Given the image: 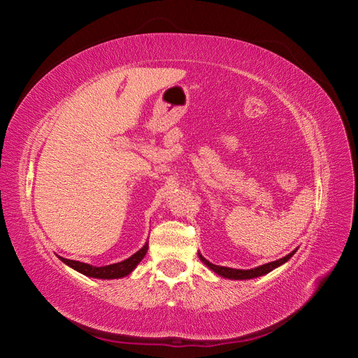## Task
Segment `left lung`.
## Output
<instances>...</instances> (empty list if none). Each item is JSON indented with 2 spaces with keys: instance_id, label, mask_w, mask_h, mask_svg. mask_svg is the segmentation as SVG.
I'll use <instances>...</instances> for the list:
<instances>
[{
  "instance_id": "1",
  "label": "left lung",
  "mask_w": 358,
  "mask_h": 358,
  "mask_svg": "<svg viewBox=\"0 0 358 358\" xmlns=\"http://www.w3.org/2000/svg\"><path fill=\"white\" fill-rule=\"evenodd\" d=\"M297 251V249H296ZM296 251L289 252L288 255L276 259V262H272V263H267V264H263V266H258L255 268H248V270H242V268H231V267H224V266H216V264H212L210 262H208L201 254H199L201 262L208 266L210 270H213V272L216 275H220L222 278H227V279H252V278H258V276H263L268 272H272L273 268L282 266L284 263H287L288 259L296 254Z\"/></svg>"
}]
</instances>
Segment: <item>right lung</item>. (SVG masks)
<instances>
[{
	"label": "right lung",
	"instance_id": "1",
	"mask_svg": "<svg viewBox=\"0 0 358 358\" xmlns=\"http://www.w3.org/2000/svg\"><path fill=\"white\" fill-rule=\"evenodd\" d=\"M148 252V243H145V246L142 249H138L136 254H133L129 258L124 259L121 263H115V264H109V266H103V267H95L91 264L86 263H80V262H74V259H67L59 257V259L62 263H66L67 266H70L71 268L78 270L79 273L90 276V278H96V279H117V278H124L127 275H129L136 268V266L142 262L143 257Z\"/></svg>",
	"mask_w": 358,
	"mask_h": 358
}]
</instances>
